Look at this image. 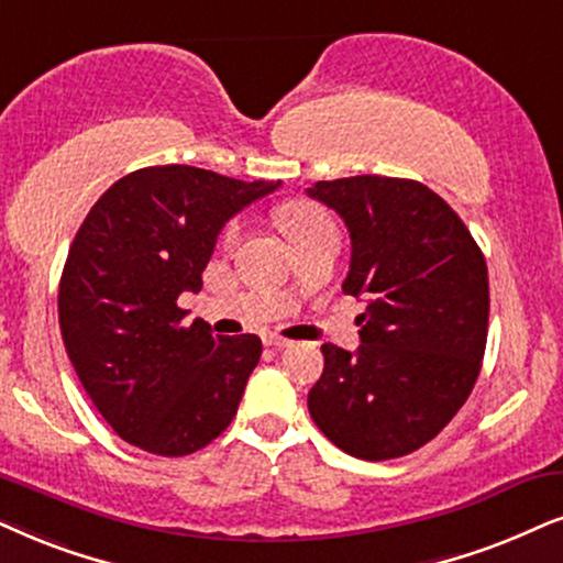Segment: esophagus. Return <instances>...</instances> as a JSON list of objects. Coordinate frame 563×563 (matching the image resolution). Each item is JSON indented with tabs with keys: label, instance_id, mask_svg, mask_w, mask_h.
Instances as JSON below:
<instances>
[{
	"label": "esophagus",
	"instance_id": "34e87169",
	"mask_svg": "<svg viewBox=\"0 0 563 563\" xmlns=\"http://www.w3.org/2000/svg\"><path fill=\"white\" fill-rule=\"evenodd\" d=\"M262 340H265V345L275 347V351H283V347H288V345H290V340L283 338V334H273V332L265 334V338H262Z\"/></svg>",
	"mask_w": 563,
	"mask_h": 563
}]
</instances>
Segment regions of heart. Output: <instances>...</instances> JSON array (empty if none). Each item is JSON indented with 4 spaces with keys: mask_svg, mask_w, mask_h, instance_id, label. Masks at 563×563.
<instances>
[{
    "mask_svg": "<svg viewBox=\"0 0 563 563\" xmlns=\"http://www.w3.org/2000/svg\"><path fill=\"white\" fill-rule=\"evenodd\" d=\"M280 229L288 236L290 244H298V241L314 236L319 231L334 229V223L322 208H317V205L296 202L288 205V208L280 212ZM239 223L229 225V231H225V244H233V241L239 239Z\"/></svg>",
    "mask_w": 563,
    "mask_h": 563,
    "instance_id": "1",
    "label": "heart"
}]
</instances>
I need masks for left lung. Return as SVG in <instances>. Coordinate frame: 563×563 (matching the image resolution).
Wrapping results in <instances>:
<instances>
[{
	"instance_id": "1",
	"label": "left lung",
	"mask_w": 563,
	"mask_h": 563,
	"mask_svg": "<svg viewBox=\"0 0 563 563\" xmlns=\"http://www.w3.org/2000/svg\"><path fill=\"white\" fill-rule=\"evenodd\" d=\"M351 233L347 296L364 298L358 351L324 343L309 412L358 460L421 450L471 397L488 338L481 246L437 191L412 179L347 176L306 189Z\"/></svg>"
}]
</instances>
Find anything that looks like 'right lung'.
Here are the masks:
<instances>
[{"instance_id": "right-lung-1", "label": "right lung", "mask_w": 563, "mask_h": 563, "mask_svg": "<svg viewBox=\"0 0 563 563\" xmlns=\"http://www.w3.org/2000/svg\"><path fill=\"white\" fill-rule=\"evenodd\" d=\"M280 181H239L195 166H151L111 184L69 246L59 327L77 379L124 441L184 457L220 437L260 364L257 334L181 324L218 233Z\"/></svg>"}]
</instances>
